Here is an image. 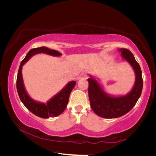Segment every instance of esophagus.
<instances>
[{
	"label": "esophagus",
	"instance_id": "34e87169",
	"mask_svg": "<svg viewBox=\"0 0 156 156\" xmlns=\"http://www.w3.org/2000/svg\"><path fill=\"white\" fill-rule=\"evenodd\" d=\"M88 77L87 75V71H84V72H82L80 76H79L78 79H87Z\"/></svg>",
	"mask_w": 156,
	"mask_h": 156
}]
</instances>
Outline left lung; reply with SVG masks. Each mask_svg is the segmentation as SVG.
Here are the masks:
<instances>
[{
  "instance_id": "1",
  "label": "left lung",
  "mask_w": 156,
  "mask_h": 156,
  "mask_svg": "<svg viewBox=\"0 0 156 156\" xmlns=\"http://www.w3.org/2000/svg\"><path fill=\"white\" fill-rule=\"evenodd\" d=\"M123 59L127 61L135 72L136 80L133 89L125 96H112L107 94L93 76L87 79L89 82V98L92 110L96 115L104 118H119L132 109L140 97L143 87L142 71L133 54L129 49H118Z\"/></svg>"
}]
</instances>
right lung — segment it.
Returning <instances> with one entry per match:
<instances>
[{"label": "right lung", "instance_id": "1", "mask_svg": "<svg viewBox=\"0 0 156 156\" xmlns=\"http://www.w3.org/2000/svg\"><path fill=\"white\" fill-rule=\"evenodd\" d=\"M41 53H44V54L54 56H60L62 55L58 51L49 49L45 47H41L31 49L20 65L16 80L17 91L21 102H23L26 108L34 115L43 118L56 117L61 114L67 107L70 94L76 83L73 80L68 83L61 91L56 95H55L54 97H52L46 104L35 101L31 98L25 90L23 80L22 68L25 63L27 62L31 56L37 54H41Z\"/></svg>", "mask_w": 156, "mask_h": 156}]
</instances>
